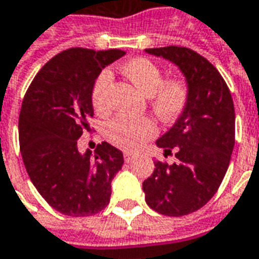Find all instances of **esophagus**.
Here are the masks:
<instances>
[{
  "mask_svg": "<svg viewBox=\"0 0 259 259\" xmlns=\"http://www.w3.org/2000/svg\"><path fill=\"white\" fill-rule=\"evenodd\" d=\"M133 159H134L133 154H130V152H125V154H124V161H125V162H131Z\"/></svg>",
  "mask_w": 259,
  "mask_h": 259,
  "instance_id": "esophagus-1",
  "label": "esophagus"
}]
</instances>
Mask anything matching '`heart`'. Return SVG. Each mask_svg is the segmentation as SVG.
I'll list each match as a JSON object with an SVG mask.
<instances>
[{
  "mask_svg": "<svg viewBox=\"0 0 259 259\" xmlns=\"http://www.w3.org/2000/svg\"><path fill=\"white\" fill-rule=\"evenodd\" d=\"M119 69L140 93L151 97L152 109L162 121L171 122L181 115L190 95L188 85L184 79H164L161 67L148 58H133ZM109 84L111 75L107 71L101 72L94 84L91 100L98 114H104L108 109ZM157 133V124L151 118L126 114H119L105 125V137L108 141L125 151L141 148L142 144L154 138Z\"/></svg>",
  "mask_w": 259,
  "mask_h": 259,
  "instance_id": "obj_1",
  "label": "heart"
}]
</instances>
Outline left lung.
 Masks as SVG:
<instances>
[{"label": "left lung", "mask_w": 259, "mask_h": 259, "mask_svg": "<svg viewBox=\"0 0 259 259\" xmlns=\"http://www.w3.org/2000/svg\"><path fill=\"white\" fill-rule=\"evenodd\" d=\"M145 53L172 62L188 85V102L175 124L157 140L177 162L155 161L142 182L147 204L162 215L182 217L205 205L228 169L235 144V111L230 90L209 61L185 47L148 48Z\"/></svg>", "instance_id": "left-lung-1"}]
</instances>
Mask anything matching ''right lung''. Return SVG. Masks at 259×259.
<instances>
[{
	"instance_id": "1",
	"label": "right lung",
	"mask_w": 259,
	"mask_h": 259,
	"mask_svg": "<svg viewBox=\"0 0 259 259\" xmlns=\"http://www.w3.org/2000/svg\"><path fill=\"white\" fill-rule=\"evenodd\" d=\"M124 55L121 50L69 48L39 69L24 97L18 122L22 161L36 191L61 214L88 217L108 205L124 155L108 142L82 154L77 141L94 117L97 78Z\"/></svg>"
}]
</instances>
